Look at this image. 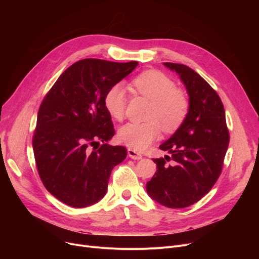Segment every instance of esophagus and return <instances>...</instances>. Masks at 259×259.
<instances>
[{
    "label": "esophagus",
    "mask_w": 259,
    "mask_h": 259,
    "mask_svg": "<svg viewBox=\"0 0 259 259\" xmlns=\"http://www.w3.org/2000/svg\"><path fill=\"white\" fill-rule=\"evenodd\" d=\"M128 155L132 158V159H142L143 155L141 153H139L138 151L133 150V149H128Z\"/></svg>",
    "instance_id": "34e87169"
}]
</instances>
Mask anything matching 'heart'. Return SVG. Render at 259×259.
<instances>
[{
    "mask_svg": "<svg viewBox=\"0 0 259 259\" xmlns=\"http://www.w3.org/2000/svg\"><path fill=\"white\" fill-rule=\"evenodd\" d=\"M132 87L152 102L149 120L124 125L118 131V140L129 148L142 151L158 139L160 125L165 131L171 132L183 124L189 111V102L184 92L176 89L174 81L159 71L142 72L132 79ZM127 103L126 90L120 84L112 86L105 95V107L117 120L124 117Z\"/></svg>",
    "mask_w": 259,
    "mask_h": 259,
    "instance_id": "heart-1",
    "label": "heart"
}]
</instances>
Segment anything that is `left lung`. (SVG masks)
Listing matches in <instances>:
<instances>
[{"label":"left lung","instance_id":"1","mask_svg":"<svg viewBox=\"0 0 259 259\" xmlns=\"http://www.w3.org/2000/svg\"><path fill=\"white\" fill-rule=\"evenodd\" d=\"M164 65L179 73L187 88L190 106L181 127L159 146L171 155L153 158L157 169L147 183V192L160 205L180 209L201 199L219 180L230 134L217 92L190 67Z\"/></svg>","mask_w":259,"mask_h":259}]
</instances>
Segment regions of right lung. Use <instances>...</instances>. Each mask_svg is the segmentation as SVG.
I'll use <instances>...</instances> for the list:
<instances>
[{
  "mask_svg": "<svg viewBox=\"0 0 259 259\" xmlns=\"http://www.w3.org/2000/svg\"><path fill=\"white\" fill-rule=\"evenodd\" d=\"M138 65L80 60L61 74L40 104L32 138L35 165L47 191L66 205L98 202L112 169L126 158L125 147L105 144L114 135L105 95ZM99 141L103 145L92 151Z\"/></svg>",
  "mask_w": 259,
  "mask_h": 259,
  "instance_id": "right-lung-1",
  "label": "right lung"
}]
</instances>
